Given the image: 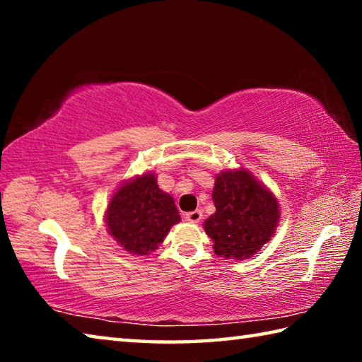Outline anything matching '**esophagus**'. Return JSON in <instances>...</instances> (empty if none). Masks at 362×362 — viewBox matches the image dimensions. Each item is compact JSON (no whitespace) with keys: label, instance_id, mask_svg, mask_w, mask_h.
<instances>
[{"label":"esophagus","instance_id":"34e87169","mask_svg":"<svg viewBox=\"0 0 362 362\" xmlns=\"http://www.w3.org/2000/svg\"><path fill=\"white\" fill-rule=\"evenodd\" d=\"M201 218H203V212L201 211H192L185 214V220L189 223H198L201 222Z\"/></svg>","mask_w":362,"mask_h":362}]
</instances>
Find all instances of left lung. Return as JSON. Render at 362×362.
<instances>
[{"mask_svg":"<svg viewBox=\"0 0 362 362\" xmlns=\"http://www.w3.org/2000/svg\"><path fill=\"white\" fill-rule=\"evenodd\" d=\"M216 212L204 222L214 252L225 259H249L273 236L279 220L278 199L247 170H225L212 192Z\"/></svg>","mask_w":362,"mask_h":362,"instance_id":"obj_1","label":"left lung"}]
</instances>
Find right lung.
Returning a JSON list of instances; mask_svg holds the SVG:
<instances>
[{
  "label": "right lung",
  "mask_w": 362,
  "mask_h": 362,
  "mask_svg": "<svg viewBox=\"0 0 362 362\" xmlns=\"http://www.w3.org/2000/svg\"><path fill=\"white\" fill-rule=\"evenodd\" d=\"M179 220L174 199L158 188L153 174L124 183L113 194L107 211L108 233L121 247L136 255L155 250Z\"/></svg>",
  "instance_id": "1"
}]
</instances>
